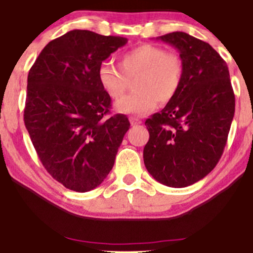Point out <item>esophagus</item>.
<instances>
[{"label":"esophagus","mask_w":253,"mask_h":253,"mask_svg":"<svg viewBox=\"0 0 253 253\" xmlns=\"http://www.w3.org/2000/svg\"><path fill=\"white\" fill-rule=\"evenodd\" d=\"M129 121H130V125H132V126H136V125H140L142 123L141 120L137 119V118H135V117H130Z\"/></svg>","instance_id":"1"}]
</instances>
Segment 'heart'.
Instances as JSON below:
<instances>
[{"label":"heart","mask_w":253,"mask_h":253,"mask_svg":"<svg viewBox=\"0 0 253 253\" xmlns=\"http://www.w3.org/2000/svg\"><path fill=\"white\" fill-rule=\"evenodd\" d=\"M183 71V62L177 53L154 44H141L120 57V66L104 62L99 68L98 78L110 97L119 99L128 88L129 79L137 77V91L118 101L116 110L142 116L154 110L159 100L167 103L176 95Z\"/></svg>","instance_id":"heart-1"}]
</instances>
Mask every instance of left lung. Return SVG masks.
<instances>
[{"instance_id":"left-lung-1","label":"left lung","mask_w":253,"mask_h":253,"mask_svg":"<svg viewBox=\"0 0 253 253\" xmlns=\"http://www.w3.org/2000/svg\"><path fill=\"white\" fill-rule=\"evenodd\" d=\"M158 40L176 47L183 81L166 107L145 125L147 170L172 188L194 184L218 164L235 114V94L224 59L206 42L176 31Z\"/></svg>"}]
</instances>
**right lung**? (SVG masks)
Listing matches in <instances>:
<instances>
[{
    "mask_svg": "<svg viewBox=\"0 0 253 253\" xmlns=\"http://www.w3.org/2000/svg\"><path fill=\"white\" fill-rule=\"evenodd\" d=\"M127 38L71 30L42 50L28 75L24 124L46 171L68 189L85 193L112 170L125 114L106 117L111 97L101 87V63Z\"/></svg>",
    "mask_w": 253,
    "mask_h": 253,
    "instance_id": "right-lung-1",
    "label": "right lung"
}]
</instances>
